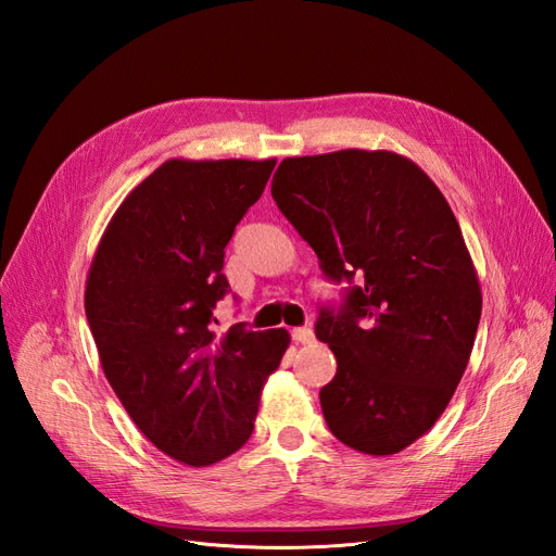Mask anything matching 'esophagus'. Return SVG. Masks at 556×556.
<instances>
[{
  "label": "esophagus",
  "instance_id": "34e87169",
  "mask_svg": "<svg viewBox=\"0 0 556 556\" xmlns=\"http://www.w3.org/2000/svg\"><path fill=\"white\" fill-rule=\"evenodd\" d=\"M292 339H294V343H313L315 341V333H313V329L311 327H296V329H292Z\"/></svg>",
  "mask_w": 556,
  "mask_h": 556
}]
</instances>
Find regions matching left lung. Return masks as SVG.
Returning <instances> with one entry per match:
<instances>
[{"label": "left lung", "instance_id": "8db88e82", "mask_svg": "<svg viewBox=\"0 0 556 556\" xmlns=\"http://www.w3.org/2000/svg\"><path fill=\"white\" fill-rule=\"evenodd\" d=\"M271 194L327 278L359 280L315 325L339 364L319 390L331 433L374 457L406 450L447 408L482 313L457 217L392 150L288 157Z\"/></svg>", "mask_w": 556, "mask_h": 556}]
</instances>
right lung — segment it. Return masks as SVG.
Masks as SVG:
<instances>
[{"instance_id": "add662e5", "label": "right lung", "mask_w": 556, "mask_h": 556, "mask_svg": "<svg viewBox=\"0 0 556 556\" xmlns=\"http://www.w3.org/2000/svg\"><path fill=\"white\" fill-rule=\"evenodd\" d=\"M276 160H166L134 188L90 264L86 315L131 422L166 457L211 466L255 429L290 333L213 331L225 248Z\"/></svg>"}]
</instances>
